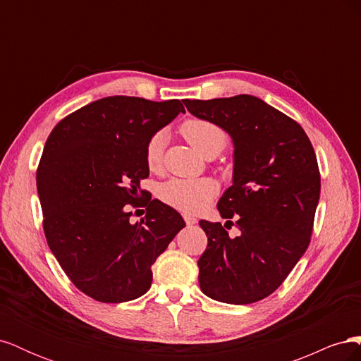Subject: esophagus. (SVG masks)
<instances>
[{
    "instance_id": "obj_1",
    "label": "esophagus",
    "mask_w": 361,
    "mask_h": 361,
    "mask_svg": "<svg viewBox=\"0 0 361 361\" xmlns=\"http://www.w3.org/2000/svg\"><path fill=\"white\" fill-rule=\"evenodd\" d=\"M185 223H187V226H194L195 223H197V218H194L192 215H185Z\"/></svg>"
}]
</instances>
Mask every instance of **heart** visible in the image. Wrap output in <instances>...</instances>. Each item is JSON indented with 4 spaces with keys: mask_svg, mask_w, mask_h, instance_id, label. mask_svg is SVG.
Listing matches in <instances>:
<instances>
[{
    "mask_svg": "<svg viewBox=\"0 0 361 361\" xmlns=\"http://www.w3.org/2000/svg\"><path fill=\"white\" fill-rule=\"evenodd\" d=\"M180 133L188 143L206 157L209 154L218 155L227 143L224 130L212 122L203 118H190L180 126ZM166 130H158L152 135L146 145V164L155 171L162 164V154L166 147ZM216 183L209 178L200 179H170L159 188V197L164 203L183 214H199L204 211L216 195Z\"/></svg>",
    "mask_w": 361,
    "mask_h": 361,
    "instance_id": "1",
    "label": "heart"
}]
</instances>
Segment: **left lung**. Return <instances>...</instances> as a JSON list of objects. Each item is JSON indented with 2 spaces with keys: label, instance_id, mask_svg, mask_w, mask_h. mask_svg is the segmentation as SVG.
<instances>
[{
  "label": "left lung",
  "instance_id": "left-lung-1",
  "mask_svg": "<svg viewBox=\"0 0 361 361\" xmlns=\"http://www.w3.org/2000/svg\"><path fill=\"white\" fill-rule=\"evenodd\" d=\"M187 110L212 122L233 143V183L216 207L226 224L202 220L207 247L200 256L199 283L207 297L227 304L267 298L309 247L321 176L304 129L256 96L183 101Z\"/></svg>",
  "mask_w": 361,
  "mask_h": 361
}]
</instances>
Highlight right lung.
<instances>
[{"label": "right lung", "instance_id": "obj_1", "mask_svg": "<svg viewBox=\"0 0 361 361\" xmlns=\"http://www.w3.org/2000/svg\"><path fill=\"white\" fill-rule=\"evenodd\" d=\"M179 113V99L104 97L64 117L43 147L36 182L48 245L73 285L96 301L145 295L152 265L185 227L180 214L157 199L145 203L137 223L128 211L140 206V182L149 176V138Z\"/></svg>", "mask_w": 361, "mask_h": 361}]
</instances>
